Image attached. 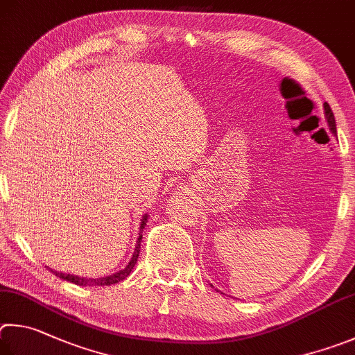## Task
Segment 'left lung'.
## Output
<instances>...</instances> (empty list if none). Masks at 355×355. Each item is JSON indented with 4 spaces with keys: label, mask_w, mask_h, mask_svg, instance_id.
<instances>
[{
    "label": "left lung",
    "mask_w": 355,
    "mask_h": 355,
    "mask_svg": "<svg viewBox=\"0 0 355 355\" xmlns=\"http://www.w3.org/2000/svg\"><path fill=\"white\" fill-rule=\"evenodd\" d=\"M324 114H326L329 129H331V132L335 135V134H337V124H335V116H334V112L331 109V105H329L327 103H324Z\"/></svg>",
    "instance_id": "obj_1"
}]
</instances>
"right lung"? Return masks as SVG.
I'll return each instance as SVG.
<instances>
[{"mask_svg": "<svg viewBox=\"0 0 355 355\" xmlns=\"http://www.w3.org/2000/svg\"><path fill=\"white\" fill-rule=\"evenodd\" d=\"M148 223V215H143L141 218V223H140V234H139V239H137V245H135V250H134V254L132 257H130L129 263L124 266L123 270H120L118 272H114V275L110 276H104V277H98V279H87V277H80V276H74V275H65V272H59V271H54L51 268H48L51 272H54L55 276L64 279V281H68L71 284H76V285H83V287H95V285H112V284H118L121 282L123 279H126L130 271L134 270V266L137 263V259H139V254H140V243H141V231L143 227L146 226Z\"/></svg>", "mask_w": 355, "mask_h": 355, "instance_id": "obj_1", "label": "right lung"}]
</instances>
